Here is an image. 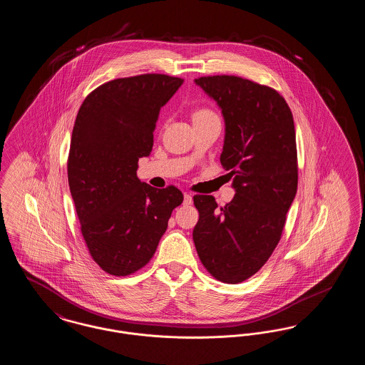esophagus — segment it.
<instances>
[{
    "mask_svg": "<svg viewBox=\"0 0 365 365\" xmlns=\"http://www.w3.org/2000/svg\"><path fill=\"white\" fill-rule=\"evenodd\" d=\"M191 202H192V197H191L190 194L185 192V195H183V204H185V205H191Z\"/></svg>",
    "mask_w": 365,
    "mask_h": 365,
    "instance_id": "1",
    "label": "esophagus"
}]
</instances>
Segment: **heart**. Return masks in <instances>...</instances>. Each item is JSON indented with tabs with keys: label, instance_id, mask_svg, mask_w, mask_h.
<instances>
[{
	"label": "heart",
	"instance_id": "obj_1",
	"mask_svg": "<svg viewBox=\"0 0 365 365\" xmlns=\"http://www.w3.org/2000/svg\"><path fill=\"white\" fill-rule=\"evenodd\" d=\"M216 115L209 110L207 108H200L192 113V120H198V119H208V118H215Z\"/></svg>",
	"mask_w": 365,
	"mask_h": 365
}]
</instances>
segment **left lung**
Wrapping results in <instances>:
<instances>
[{
    "mask_svg": "<svg viewBox=\"0 0 365 365\" xmlns=\"http://www.w3.org/2000/svg\"><path fill=\"white\" fill-rule=\"evenodd\" d=\"M194 82L222 109L220 163L235 197L219 208L212 195H194L200 219L192 240L209 274L237 284L253 277L280 241L298 185L294 120L272 87L234 75Z\"/></svg>",
    "mask_w": 365,
    "mask_h": 365,
    "instance_id": "1",
    "label": "left lung"
}]
</instances>
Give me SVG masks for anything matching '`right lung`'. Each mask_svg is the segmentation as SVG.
I'll list each match as a JSON object with an SVG mask.
<instances>
[{"mask_svg":"<svg viewBox=\"0 0 365 365\" xmlns=\"http://www.w3.org/2000/svg\"><path fill=\"white\" fill-rule=\"evenodd\" d=\"M183 79L164 73L120 78L93 90L72 130L68 185L88 253L105 272L125 277L156 252L183 194L137 176L150 155L161 106Z\"/></svg>","mask_w":365,"mask_h":365,"instance_id":"obj_1","label":"right lung"}]
</instances>
